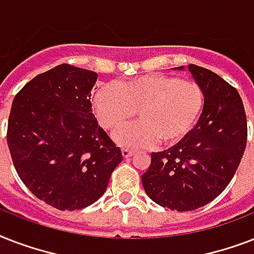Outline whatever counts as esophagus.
Returning <instances> with one entry per match:
<instances>
[{
  "label": "esophagus",
  "mask_w": 254,
  "mask_h": 254,
  "mask_svg": "<svg viewBox=\"0 0 254 254\" xmlns=\"http://www.w3.org/2000/svg\"><path fill=\"white\" fill-rule=\"evenodd\" d=\"M121 153H123L124 158H129V157H131V155H134V151L129 150V149H123Z\"/></svg>",
  "instance_id": "obj_1"
}]
</instances>
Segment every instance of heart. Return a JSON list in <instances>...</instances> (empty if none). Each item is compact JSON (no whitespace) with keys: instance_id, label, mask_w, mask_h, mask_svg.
<instances>
[{"instance_id":"b5f03b06","label":"heart","mask_w":254,"mask_h":254,"mask_svg":"<svg viewBox=\"0 0 254 254\" xmlns=\"http://www.w3.org/2000/svg\"><path fill=\"white\" fill-rule=\"evenodd\" d=\"M203 108L204 92L197 83L161 73L104 85L95 96L96 115L108 130L123 127L138 112V124L113 135L116 142L127 147L177 145L195 127Z\"/></svg>"}]
</instances>
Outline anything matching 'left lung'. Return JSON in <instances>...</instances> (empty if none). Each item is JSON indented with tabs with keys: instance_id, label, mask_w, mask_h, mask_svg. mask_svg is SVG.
Returning a JSON list of instances; mask_svg holds the SVG:
<instances>
[{
	"instance_id": "8db88e82",
	"label": "left lung",
	"mask_w": 254,
	"mask_h": 254,
	"mask_svg": "<svg viewBox=\"0 0 254 254\" xmlns=\"http://www.w3.org/2000/svg\"><path fill=\"white\" fill-rule=\"evenodd\" d=\"M187 68L204 92L200 119L183 141L151 153L150 166L142 175L147 196L179 212L200 208L224 191L240 165L248 137L236 88L207 68L195 64Z\"/></svg>"
}]
</instances>
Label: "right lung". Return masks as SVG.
<instances>
[{
  "label": "right lung",
  "mask_w": 254,
  "mask_h": 254,
  "mask_svg": "<svg viewBox=\"0 0 254 254\" xmlns=\"http://www.w3.org/2000/svg\"><path fill=\"white\" fill-rule=\"evenodd\" d=\"M97 73L59 64L30 80L14 97L7 146L21 181L61 211L85 208L103 196L120 147L92 113Z\"/></svg>",
  "instance_id": "obj_1"
}]
</instances>
